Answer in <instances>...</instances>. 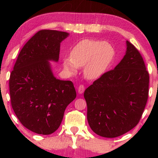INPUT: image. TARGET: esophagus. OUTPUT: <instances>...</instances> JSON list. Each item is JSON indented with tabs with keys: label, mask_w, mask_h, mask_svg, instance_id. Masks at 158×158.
Here are the masks:
<instances>
[{
	"label": "esophagus",
	"mask_w": 158,
	"mask_h": 158,
	"mask_svg": "<svg viewBox=\"0 0 158 158\" xmlns=\"http://www.w3.org/2000/svg\"><path fill=\"white\" fill-rule=\"evenodd\" d=\"M84 90H85V87L84 85H80L78 87V93L79 94H81V93H84Z\"/></svg>",
	"instance_id": "1"
}]
</instances>
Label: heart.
I'll use <instances>...</instances> for the list:
<instances>
[{
	"instance_id": "1",
	"label": "heart",
	"mask_w": 158,
	"mask_h": 158,
	"mask_svg": "<svg viewBox=\"0 0 158 158\" xmlns=\"http://www.w3.org/2000/svg\"><path fill=\"white\" fill-rule=\"evenodd\" d=\"M115 49L108 42L98 40L85 39L73 47L70 58H65L63 67L71 74H75L77 68L84 67L85 78L95 80L105 74L113 61Z\"/></svg>"
}]
</instances>
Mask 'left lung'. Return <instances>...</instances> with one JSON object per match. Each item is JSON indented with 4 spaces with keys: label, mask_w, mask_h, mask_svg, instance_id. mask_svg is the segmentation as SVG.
<instances>
[{
    "label": "left lung",
    "mask_w": 158,
    "mask_h": 158,
    "mask_svg": "<svg viewBox=\"0 0 158 158\" xmlns=\"http://www.w3.org/2000/svg\"><path fill=\"white\" fill-rule=\"evenodd\" d=\"M126 47L121 62L84 92L88 122L103 137H119L135 127L148 100L149 74L143 58L127 40Z\"/></svg>",
    "instance_id": "1"
}]
</instances>
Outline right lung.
<instances>
[{"label": "right lung", "mask_w": 158, "mask_h": 158, "mask_svg": "<svg viewBox=\"0 0 158 158\" xmlns=\"http://www.w3.org/2000/svg\"><path fill=\"white\" fill-rule=\"evenodd\" d=\"M69 35L54 30L37 32L21 50L10 74L13 110L21 123L35 133L54 132L76 98L73 83L56 78L49 62H58L60 43Z\"/></svg>", "instance_id": "right-lung-1"}]
</instances>
